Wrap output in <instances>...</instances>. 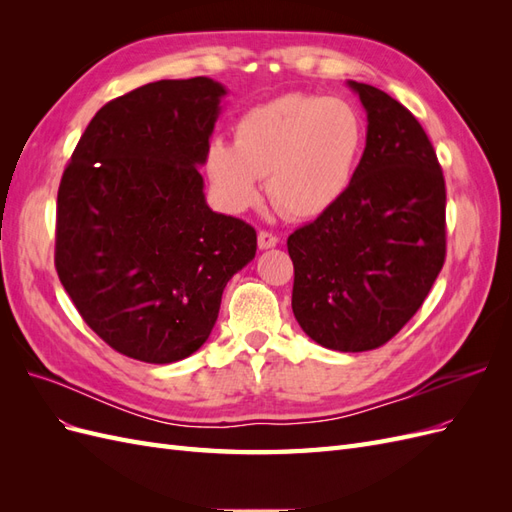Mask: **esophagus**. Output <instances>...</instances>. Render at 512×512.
Here are the masks:
<instances>
[{
    "label": "esophagus",
    "mask_w": 512,
    "mask_h": 512,
    "mask_svg": "<svg viewBox=\"0 0 512 512\" xmlns=\"http://www.w3.org/2000/svg\"><path fill=\"white\" fill-rule=\"evenodd\" d=\"M277 241H280V239H277L273 232H269V230L258 232V247H260V250H269V247H275Z\"/></svg>",
    "instance_id": "esophagus-1"
}]
</instances>
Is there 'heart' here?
Returning a JSON list of instances; mask_svg holds the SVG:
<instances>
[{
	"label": "heart",
	"mask_w": 512,
	"mask_h": 512,
	"mask_svg": "<svg viewBox=\"0 0 512 512\" xmlns=\"http://www.w3.org/2000/svg\"><path fill=\"white\" fill-rule=\"evenodd\" d=\"M365 138L363 115L350 102L299 91L245 111L235 143L215 138L209 145L205 170L230 211L256 205L260 177H269L273 205L290 218L312 220L350 192Z\"/></svg>",
	"instance_id": "obj_1"
}]
</instances>
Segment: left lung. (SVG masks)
Masks as SVG:
<instances>
[{"label": "left lung", "mask_w": 512, "mask_h": 512, "mask_svg": "<svg viewBox=\"0 0 512 512\" xmlns=\"http://www.w3.org/2000/svg\"><path fill=\"white\" fill-rule=\"evenodd\" d=\"M367 111L350 192L288 237L292 312L316 344L384 346L418 312L446 258V185L421 123L382 89L348 81Z\"/></svg>", "instance_id": "left-lung-1"}]
</instances>
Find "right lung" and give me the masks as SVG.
<instances>
[{
	"instance_id": "obj_1",
	"label": "right lung",
	"mask_w": 512,
	"mask_h": 512,
	"mask_svg": "<svg viewBox=\"0 0 512 512\" xmlns=\"http://www.w3.org/2000/svg\"><path fill=\"white\" fill-rule=\"evenodd\" d=\"M226 89L156 81L104 104L57 192L55 269L87 327L113 350L175 363L207 342L256 230L205 200L209 136Z\"/></svg>"
}]
</instances>
